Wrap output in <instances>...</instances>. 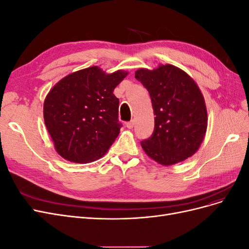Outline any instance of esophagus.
Listing matches in <instances>:
<instances>
[{
  "instance_id": "1",
  "label": "esophagus",
  "mask_w": 249,
  "mask_h": 249,
  "mask_svg": "<svg viewBox=\"0 0 249 249\" xmlns=\"http://www.w3.org/2000/svg\"><path fill=\"white\" fill-rule=\"evenodd\" d=\"M125 124H126L127 129H133V126H134V124H135V122L132 119V120H130V122H127Z\"/></svg>"
}]
</instances>
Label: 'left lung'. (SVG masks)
<instances>
[{
	"label": "left lung",
	"mask_w": 249,
	"mask_h": 249,
	"mask_svg": "<svg viewBox=\"0 0 249 249\" xmlns=\"http://www.w3.org/2000/svg\"><path fill=\"white\" fill-rule=\"evenodd\" d=\"M135 78L147 89L156 115L154 133L141 141L146 155L166 166L194 155L208 124L205 100L196 83L170 64L138 70Z\"/></svg>",
	"instance_id": "1"
}]
</instances>
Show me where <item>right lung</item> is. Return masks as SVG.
I'll use <instances>...</instances> for the list:
<instances>
[{
	"label": "right lung",
	"instance_id": "obj_1",
	"mask_svg": "<svg viewBox=\"0 0 249 249\" xmlns=\"http://www.w3.org/2000/svg\"><path fill=\"white\" fill-rule=\"evenodd\" d=\"M127 76L92 66L69 74L51 89L43 118L57 153L74 163L100 159L119 134L114 88Z\"/></svg>",
	"mask_w": 249,
	"mask_h": 249
}]
</instances>
